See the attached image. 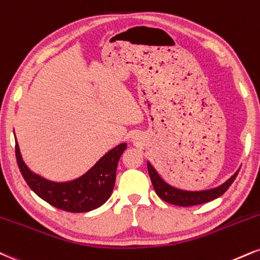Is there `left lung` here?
I'll list each match as a JSON object with an SVG mask.
<instances>
[{
  "label": "left lung",
  "instance_id": "1",
  "mask_svg": "<svg viewBox=\"0 0 260 260\" xmlns=\"http://www.w3.org/2000/svg\"><path fill=\"white\" fill-rule=\"evenodd\" d=\"M148 171L150 179H151L152 186H154L156 193L160 199L164 201L171 203V205L181 206V207H190V206L195 205H201V203H206L212 201V200L218 199L219 196L229 189L231 184L234 183L235 178L239 174V171L236 172L234 176H231L224 184L214 187V189L209 190H202V191H186V190H180L177 187L171 186L170 184H167L162 178L158 176V173L156 170L152 167L151 164L148 162Z\"/></svg>",
  "mask_w": 260,
  "mask_h": 260
}]
</instances>
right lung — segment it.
I'll return each mask as SVG.
<instances>
[{
  "label": "right lung",
  "instance_id": "right-lung-1",
  "mask_svg": "<svg viewBox=\"0 0 260 260\" xmlns=\"http://www.w3.org/2000/svg\"><path fill=\"white\" fill-rule=\"evenodd\" d=\"M126 148V143L115 146L83 176L64 183L45 179L30 171L21 158L18 143H15V156L21 176L39 198L62 211L83 213L100 207L111 196L118 160Z\"/></svg>",
  "mask_w": 260,
  "mask_h": 260
}]
</instances>
